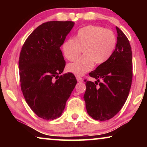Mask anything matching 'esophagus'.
Segmentation results:
<instances>
[{
    "label": "esophagus",
    "instance_id": "34e87169",
    "mask_svg": "<svg viewBox=\"0 0 147 147\" xmlns=\"http://www.w3.org/2000/svg\"><path fill=\"white\" fill-rule=\"evenodd\" d=\"M76 79H77V81L78 82H83V79H82L81 77H80V76H76Z\"/></svg>",
    "mask_w": 147,
    "mask_h": 147
}]
</instances>
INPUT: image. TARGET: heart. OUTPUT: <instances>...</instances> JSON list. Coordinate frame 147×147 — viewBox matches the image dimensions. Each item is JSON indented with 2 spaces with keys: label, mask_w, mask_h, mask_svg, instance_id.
Listing matches in <instances>:
<instances>
[{
  "label": "heart",
  "mask_w": 147,
  "mask_h": 147,
  "mask_svg": "<svg viewBox=\"0 0 147 147\" xmlns=\"http://www.w3.org/2000/svg\"><path fill=\"white\" fill-rule=\"evenodd\" d=\"M116 43V36L111 30L94 25L82 28L76 39L66 40L62 46L65 58L71 61L77 59L82 50L84 52L82 57L68 64L67 70L76 75H84L94 67V63H105L113 53Z\"/></svg>",
  "instance_id": "heart-1"
}]
</instances>
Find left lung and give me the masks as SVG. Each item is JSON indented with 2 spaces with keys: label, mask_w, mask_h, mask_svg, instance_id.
Segmentation results:
<instances>
[{
  "label": "left lung",
  "mask_w": 147,
  "mask_h": 147,
  "mask_svg": "<svg viewBox=\"0 0 147 147\" xmlns=\"http://www.w3.org/2000/svg\"><path fill=\"white\" fill-rule=\"evenodd\" d=\"M116 28L118 37L115 50L105 63L89 74L97 81L94 83L85 80L84 99L87 112L100 121L110 120L121 110L132 81L131 47L123 32Z\"/></svg>",
  "instance_id": "8db88e82"
}]
</instances>
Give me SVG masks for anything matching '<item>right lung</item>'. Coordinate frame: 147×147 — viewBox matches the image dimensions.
Here are the masks:
<instances>
[{"label":"right lung","mask_w":147,"mask_h":147,"mask_svg":"<svg viewBox=\"0 0 147 147\" xmlns=\"http://www.w3.org/2000/svg\"><path fill=\"white\" fill-rule=\"evenodd\" d=\"M75 23L48 21L36 28L21 48L19 60L21 91L31 109L44 120L61 115L77 84L65 66L60 47Z\"/></svg>","instance_id":"obj_1"}]
</instances>
